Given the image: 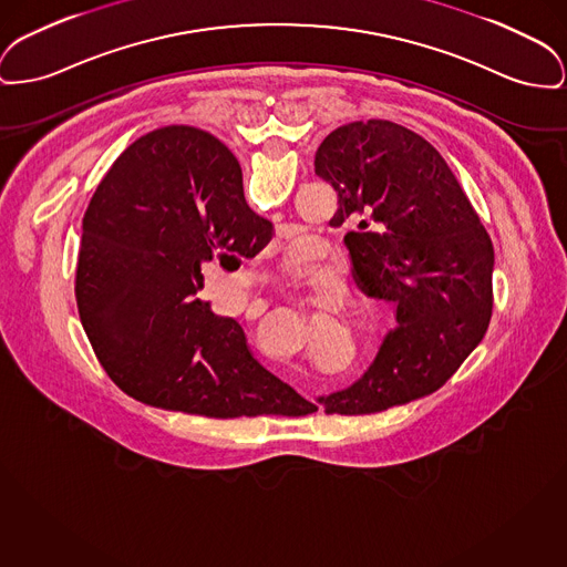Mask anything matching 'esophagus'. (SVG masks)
Wrapping results in <instances>:
<instances>
[{"instance_id":"esophagus-1","label":"esophagus","mask_w":567,"mask_h":567,"mask_svg":"<svg viewBox=\"0 0 567 567\" xmlns=\"http://www.w3.org/2000/svg\"><path fill=\"white\" fill-rule=\"evenodd\" d=\"M319 413H323V404H319Z\"/></svg>"}]
</instances>
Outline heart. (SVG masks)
I'll return each instance as SVG.
<instances>
[{
    "mask_svg": "<svg viewBox=\"0 0 567 567\" xmlns=\"http://www.w3.org/2000/svg\"><path fill=\"white\" fill-rule=\"evenodd\" d=\"M282 274L289 276L293 282H303V285H317L321 282L328 274L326 269L315 261V246L310 239H296L285 259H282Z\"/></svg>",
    "mask_w": 567,
    "mask_h": 567,
    "instance_id": "obj_1",
    "label": "heart"
}]
</instances>
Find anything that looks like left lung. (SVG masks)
<instances>
[{"mask_svg": "<svg viewBox=\"0 0 567 567\" xmlns=\"http://www.w3.org/2000/svg\"><path fill=\"white\" fill-rule=\"evenodd\" d=\"M315 173L338 193L333 225L355 280L396 303L367 374L321 396L326 413L368 415L436 392L482 342L493 317V241L433 145L388 122H351L323 138Z\"/></svg>", "mask_w": 567, "mask_h": 567, "instance_id": "8db88e82", "label": "left lung"}]
</instances>
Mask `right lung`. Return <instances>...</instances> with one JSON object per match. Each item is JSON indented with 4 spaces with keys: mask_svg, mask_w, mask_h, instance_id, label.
Instances as JSON below:
<instances>
[{
    "mask_svg": "<svg viewBox=\"0 0 567 567\" xmlns=\"http://www.w3.org/2000/svg\"><path fill=\"white\" fill-rule=\"evenodd\" d=\"M81 229L79 317L122 392L216 420L317 409L259 364L235 319L197 296L200 264L255 257L271 237L216 136L167 126L136 138L99 184Z\"/></svg>",
    "mask_w": 567,
    "mask_h": 567,
    "instance_id": "right-lung-1",
    "label": "right lung"
}]
</instances>
